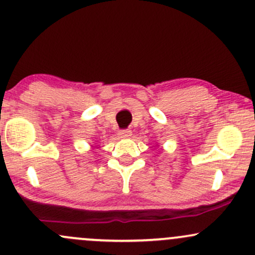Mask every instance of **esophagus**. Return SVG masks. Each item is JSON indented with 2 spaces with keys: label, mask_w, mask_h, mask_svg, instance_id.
Listing matches in <instances>:
<instances>
[{
  "label": "esophagus",
  "mask_w": 255,
  "mask_h": 255,
  "mask_svg": "<svg viewBox=\"0 0 255 255\" xmlns=\"http://www.w3.org/2000/svg\"><path fill=\"white\" fill-rule=\"evenodd\" d=\"M130 135H132V130L125 129V130H120L119 132V136L121 139H127V138H129Z\"/></svg>",
  "instance_id": "esophagus-1"
}]
</instances>
